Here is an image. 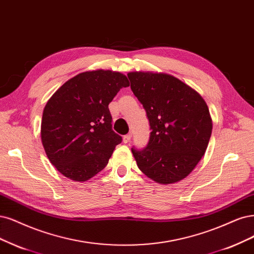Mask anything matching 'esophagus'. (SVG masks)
<instances>
[{"label":"esophagus","mask_w":254,"mask_h":254,"mask_svg":"<svg viewBox=\"0 0 254 254\" xmlns=\"http://www.w3.org/2000/svg\"><path fill=\"white\" fill-rule=\"evenodd\" d=\"M131 137H132V134H131V133H128V134L124 135V137H123V141H124V143H128V142H130Z\"/></svg>","instance_id":"obj_1"}]
</instances>
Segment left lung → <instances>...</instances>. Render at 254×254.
<instances>
[{"instance_id":"1","label":"left lung","mask_w":254,"mask_h":254,"mask_svg":"<svg viewBox=\"0 0 254 254\" xmlns=\"http://www.w3.org/2000/svg\"><path fill=\"white\" fill-rule=\"evenodd\" d=\"M127 75L151 129L145 149H131L137 167L164 185L184 180L205 154L211 136L212 119L205 100L168 73L131 71Z\"/></svg>"}]
</instances>
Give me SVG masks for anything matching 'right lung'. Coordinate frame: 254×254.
<instances>
[{"instance_id":"add662e5","label":"right lung","mask_w":254,"mask_h":254,"mask_svg":"<svg viewBox=\"0 0 254 254\" xmlns=\"http://www.w3.org/2000/svg\"><path fill=\"white\" fill-rule=\"evenodd\" d=\"M129 81L119 71H84L65 82L43 111L41 139L64 177L86 182L108 164L122 136L111 128L109 103Z\"/></svg>"}]
</instances>
